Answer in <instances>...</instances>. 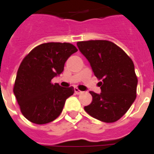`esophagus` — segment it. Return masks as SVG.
I'll return each instance as SVG.
<instances>
[{
  "instance_id": "1",
  "label": "esophagus",
  "mask_w": 154,
  "mask_h": 154,
  "mask_svg": "<svg viewBox=\"0 0 154 154\" xmlns=\"http://www.w3.org/2000/svg\"><path fill=\"white\" fill-rule=\"evenodd\" d=\"M74 91H75V93L77 94V95H78V94H81L82 92V91H81L79 90L77 87H75V88H74Z\"/></svg>"
}]
</instances>
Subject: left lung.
<instances>
[{"mask_svg": "<svg viewBox=\"0 0 154 154\" xmlns=\"http://www.w3.org/2000/svg\"><path fill=\"white\" fill-rule=\"evenodd\" d=\"M77 47L90 63L101 92L90 91L92 101L84 107L91 116L106 123L122 117L136 98L138 78L132 59L112 42H77Z\"/></svg>", "mask_w": 154, "mask_h": 154, "instance_id": "left-lung-1", "label": "left lung"}]
</instances>
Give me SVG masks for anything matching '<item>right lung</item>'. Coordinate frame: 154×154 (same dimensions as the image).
Masks as SVG:
<instances>
[{"label":"right lung","instance_id":"add662e5","mask_svg":"<svg viewBox=\"0 0 154 154\" xmlns=\"http://www.w3.org/2000/svg\"><path fill=\"white\" fill-rule=\"evenodd\" d=\"M77 51L69 43H46L32 49L19 67L14 94L26 119L44 125L57 119L74 88L63 87L51 80L63 72L64 64Z\"/></svg>","mask_w":154,"mask_h":154}]
</instances>
